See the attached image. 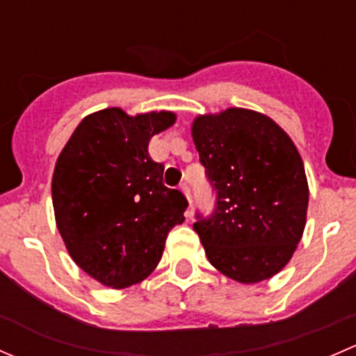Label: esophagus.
<instances>
[{
  "instance_id": "34e87169",
  "label": "esophagus",
  "mask_w": 356,
  "mask_h": 356,
  "mask_svg": "<svg viewBox=\"0 0 356 356\" xmlns=\"http://www.w3.org/2000/svg\"><path fill=\"white\" fill-rule=\"evenodd\" d=\"M181 191H182V193H184V196H186V198H188V201H189V204H193L191 188H189V184H188V182H182V184H181Z\"/></svg>"
}]
</instances>
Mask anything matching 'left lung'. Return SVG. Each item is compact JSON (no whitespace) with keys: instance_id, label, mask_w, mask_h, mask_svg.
Returning <instances> with one entry per match:
<instances>
[{"instance_id":"8db88e82","label":"left lung","mask_w":356,"mask_h":356,"mask_svg":"<svg viewBox=\"0 0 356 356\" xmlns=\"http://www.w3.org/2000/svg\"><path fill=\"white\" fill-rule=\"evenodd\" d=\"M193 139L217 198L193 224L208 260L243 284L272 277L291 260L307 222L296 146L274 120L245 108L201 115Z\"/></svg>"}]
</instances>
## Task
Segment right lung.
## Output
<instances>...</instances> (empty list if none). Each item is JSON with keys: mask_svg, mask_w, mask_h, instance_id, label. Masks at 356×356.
Listing matches in <instances>:
<instances>
[{"mask_svg": "<svg viewBox=\"0 0 356 356\" xmlns=\"http://www.w3.org/2000/svg\"><path fill=\"white\" fill-rule=\"evenodd\" d=\"M175 122L172 111L129 117L106 108L86 117L56 160L51 193L58 231L75 264L111 288L148 277L188 200L163 184L149 139Z\"/></svg>", "mask_w": 356, "mask_h": 356, "instance_id": "add662e5", "label": "right lung"}]
</instances>
